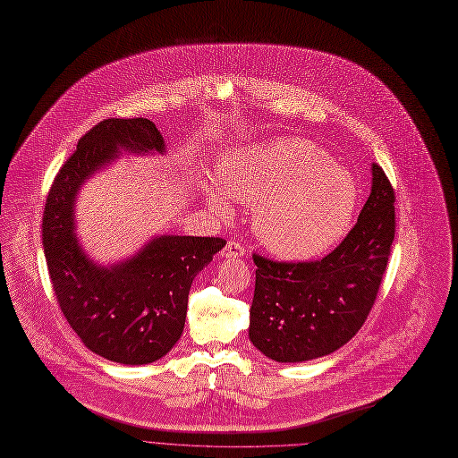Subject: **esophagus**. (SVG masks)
Here are the masks:
<instances>
[{"label": "esophagus", "mask_w": 458, "mask_h": 458, "mask_svg": "<svg viewBox=\"0 0 458 458\" xmlns=\"http://www.w3.org/2000/svg\"><path fill=\"white\" fill-rule=\"evenodd\" d=\"M221 255L228 257V259H232V257H244L246 255V248L239 241H228L226 246L223 248Z\"/></svg>", "instance_id": "obj_1"}]
</instances>
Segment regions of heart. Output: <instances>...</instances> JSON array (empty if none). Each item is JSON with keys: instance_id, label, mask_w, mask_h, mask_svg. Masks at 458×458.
<instances>
[{"instance_id": "obj_1", "label": "heart", "mask_w": 458, "mask_h": 458, "mask_svg": "<svg viewBox=\"0 0 458 458\" xmlns=\"http://www.w3.org/2000/svg\"><path fill=\"white\" fill-rule=\"evenodd\" d=\"M221 185H208V205L223 217L230 196L253 207V232L275 255L310 259L336 244L347 232L358 191L317 145L275 140L237 150L221 164Z\"/></svg>"}]
</instances>
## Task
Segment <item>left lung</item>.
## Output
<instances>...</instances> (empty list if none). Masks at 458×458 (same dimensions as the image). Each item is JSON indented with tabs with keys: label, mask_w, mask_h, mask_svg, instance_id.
Masks as SVG:
<instances>
[{
	"label": "left lung",
	"mask_w": 458,
	"mask_h": 458,
	"mask_svg": "<svg viewBox=\"0 0 458 458\" xmlns=\"http://www.w3.org/2000/svg\"><path fill=\"white\" fill-rule=\"evenodd\" d=\"M395 192L372 165L358 223L324 259L284 262L253 253L250 340L267 358L298 363L335 352L365 324L395 237Z\"/></svg>",
	"instance_id": "left-lung-1"
}]
</instances>
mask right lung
Masks as SVG:
<instances>
[{"instance_id":"right-lung-1","label":"right lung","mask_w":458,"mask_h":458,"mask_svg":"<svg viewBox=\"0 0 458 458\" xmlns=\"http://www.w3.org/2000/svg\"><path fill=\"white\" fill-rule=\"evenodd\" d=\"M118 147L165 150L160 131L147 118H106L89 129L47 196L43 250L59 308L84 345L116 363L145 365L180 340L192 280L226 241L164 235L113 267L86 259L73 235V199Z\"/></svg>"}]
</instances>
